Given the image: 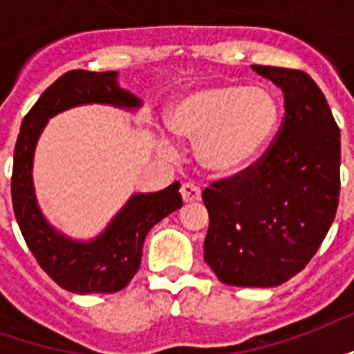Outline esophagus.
<instances>
[{"mask_svg":"<svg viewBox=\"0 0 354 354\" xmlns=\"http://www.w3.org/2000/svg\"><path fill=\"white\" fill-rule=\"evenodd\" d=\"M180 193H182V199H184V203H197V201L201 199L199 185L189 184V182L182 185V189H180Z\"/></svg>","mask_w":354,"mask_h":354,"instance_id":"1","label":"esophagus"}]
</instances>
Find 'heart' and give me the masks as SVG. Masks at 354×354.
Returning a JSON list of instances; mask_svg holds the SVG:
<instances>
[{
    "instance_id": "heart-1",
    "label": "heart",
    "mask_w": 354,
    "mask_h": 354,
    "mask_svg": "<svg viewBox=\"0 0 354 354\" xmlns=\"http://www.w3.org/2000/svg\"><path fill=\"white\" fill-rule=\"evenodd\" d=\"M279 121V102L266 87L216 85L187 94L169 113L180 138L197 142V159L212 174L231 176L266 149Z\"/></svg>"
}]
</instances>
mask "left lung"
<instances>
[{
    "label": "left lung",
    "mask_w": 354,
    "mask_h": 354,
    "mask_svg": "<svg viewBox=\"0 0 354 354\" xmlns=\"http://www.w3.org/2000/svg\"><path fill=\"white\" fill-rule=\"evenodd\" d=\"M284 93L273 142L237 174L203 192L205 261L231 286H279L317 254L339 203V127L301 70L252 66Z\"/></svg>",
    "instance_id": "left-lung-1"
}]
</instances>
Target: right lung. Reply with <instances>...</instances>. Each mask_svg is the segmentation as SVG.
Segmentation results:
<instances>
[{
  "label": "right lung",
  "mask_w": 354,
  "mask_h": 354,
  "mask_svg": "<svg viewBox=\"0 0 354 354\" xmlns=\"http://www.w3.org/2000/svg\"><path fill=\"white\" fill-rule=\"evenodd\" d=\"M115 72L72 70L60 75L35 102L20 124L12 161L11 197L22 237L39 267L60 288L73 294H113L136 274L147 231L182 207L180 184L157 193L134 195L93 243H73L45 222L32 184L35 142L47 119L62 109L88 102L134 108L140 100L117 87Z\"/></svg>",
  "instance_id": "add662e5"
}]
</instances>
